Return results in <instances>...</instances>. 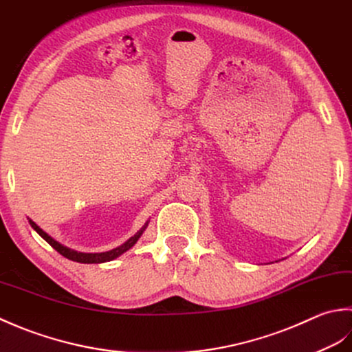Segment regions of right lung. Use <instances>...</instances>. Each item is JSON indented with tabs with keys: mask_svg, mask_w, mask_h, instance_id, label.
<instances>
[{
	"mask_svg": "<svg viewBox=\"0 0 352 352\" xmlns=\"http://www.w3.org/2000/svg\"><path fill=\"white\" fill-rule=\"evenodd\" d=\"M148 221L147 220L144 226H142L138 232H136L135 235H132L131 239H129L127 241H124L123 245H120L118 248L116 249H111V250H106V252H78V250H74V249H69L67 246L60 245L59 241H56L53 236H50L45 231H42V229L34 223V221L32 219H28V223H30V226L34 229L36 232H38L42 239H44L50 246H52L53 249H56L57 252H59L60 255H63L65 258H68V260L71 261H76V263H83V264H100V263H107V261H112L116 260V258H118L120 255H123L124 252H127L129 249H131L132 246H135V243L140 240V236L142 235V232L146 231L147 226H148Z\"/></svg>",
	"mask_w": 352,
	"mask_h": 352,
	"instance_id": "obj_1",
	"label": "right lung"
}]
</instances>
